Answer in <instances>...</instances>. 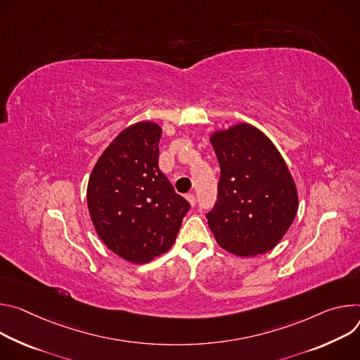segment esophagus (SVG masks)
<instances>
[{"label":"esophagus","mask_w":360,"mask_h":360,"mask_svg":"<svg viewBox=\"0 0 360 360\" xmlns=\"http://www.w3.org/2000/svg\"><path fill=\"white\" fill-rule=\"evenodd\" d=\"M186 198H187L188 203H190L191 206H194V205H195V195H194L193 193H188V194H186Z\"/></svg>","instance_id":"obj_1"}]
</instances>
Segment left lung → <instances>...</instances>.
Listing matches in <instances>:
<instances>
[{"label": "left lung", "instance_id": "left-lung-1", "mask_svg": "<svg viewBox=\"0 0 360 360\" xmlns=\"http://www.w3.org/2000/svg\"><path fill=\"white\" fill-rule=\"evenodd\" d=\"M220 165L217 200L206 213L217 243L237 256L270 252L297 212V191L283 157L256 127L212 136Z\"/></svg>", "mask_w": 360, "mask_h": 360}]
</instances>
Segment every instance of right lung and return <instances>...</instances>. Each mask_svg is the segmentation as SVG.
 Returning a JSON list of instances; mask_svg holds the SVG:
<instances>
[{"label":"right lung","instance_id":"right-lung-1","mask_svg":"<svg viewBox=\"0 0 360 360\" xmlns=\"http://www.w3.org/2000/svg\"><path fill=\"white\" fill-rule=\"evenodd\" d=\"M162 129L150 122L120 133L98 158L87 203L104 245L120 257L146 263L174 243L190 203L158 169Z\"/></svg>","mask_w":360,"mask_h":360}]
</instances>
